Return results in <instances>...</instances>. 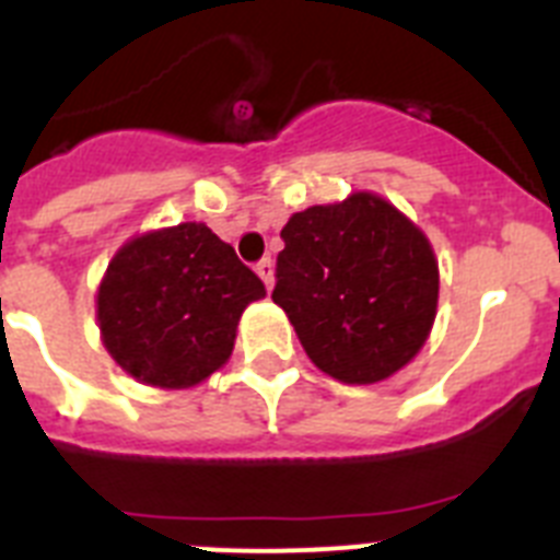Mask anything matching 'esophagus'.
<instances>
[{
    "label": "esophagus",
    "mask_w": 560,
    "mask_h": 560,
    "mask_svg": "<svg viewBox=\"0 0 560 560\" xmlns=\"http://www.w3.org/2000/svg\"><path fill=\"white\" fill-rule=\"evenodd\" d=\"M255 271L260 275V280L266 283V289H271V283H275V264H271V257H264V260L255 266Z\"/></svg>",
    "instance_id": "34e87169"
}]
</instances>
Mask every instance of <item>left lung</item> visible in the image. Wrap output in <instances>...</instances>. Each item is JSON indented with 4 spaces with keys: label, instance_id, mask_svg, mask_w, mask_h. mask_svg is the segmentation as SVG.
<instances>
[{
    "label": "left lung",
    "instance_id": "8db88e82",
    "mask_svg": "<svg viewBox=\"0 0 560 560\" xmlns=\"http://www.w3.org/2000/svg\"><path fill=\"white\" fill-rule=\"evenodd\" d=\"M271 291L305 353L345 384H375L415 359L438 314L427 235L375 192L294 212Z\"/></svg>",
    "mask_w": 560,
    "mask_h": 560
}]
</instances>
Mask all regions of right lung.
<instances>
[{
  "instance_id": "obj_1",
  "label": "right lung",
  "mask_w": 560,
  "mask_h": 560,
  "mask_svg": "<svg viewBox=\"0 0 560 560\" xmlns=\"http://www.w3.org/2000/svg\"><path fill=\"white\" fill-rule=\"evenodd\" d=\"M260 277L210 226L187 221L122 246L97 289V323L131 378L185 389L226 364Z\"/></svg>"
}]
</instances>
